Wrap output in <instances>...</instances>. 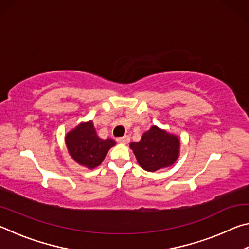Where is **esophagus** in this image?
<instances>
[{
  "instance_id": "1",
  "label": "esophagus",
  "mask_w": 249,
  "mask_h": 249,
  "mask_svg": "<svg viewBox=\"0 0 249 249\" xmlns=\"http://www.w3.org/2000/svg\"><path fill=\"white\" fill-rule=\"evenodd\" d=\"M129 141H130V137L127 136V135H125L123 137L117 138V142H120V144H128Z\"/></svg>"
}]
</instances>
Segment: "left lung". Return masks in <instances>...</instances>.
Returning a JSON list of instances; mask_svg holds the SVG:
<instances>
[{
  "instance_id": "8db88e82",
  "label": "left lung",
  "mask_w": 249,
  "mask_h": 249,
  "mask_svg": "<svg viewBox=\"0 0 249 249\" xmlns=\"http://www.w3.org/2000/svg\"><path fill=\"white\" fill-rule=\"evenodd\" d=\"M129 146L142 169L154 172L174 165L179 156L180 141L176 135L151 126L140 142H130Z\"/></svg>"
}]
</instances>
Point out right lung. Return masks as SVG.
<instances>
[{
	"instance_id": "right-lung-1",
	"label": "right lung",
	"mask_w": 249,
	"mask_h": 249,
	"mask_svg": "<svg viewBox=\"0 0 249 249\" xmlns=\"http://www.w3.org/2000/svg\"><path fill=\"white\" fill-rule=\"evenodd\" d=\"M66 145L71 157L79 165L89 169L101 165L115 142L111 138L102 140L96 135L93 122L79 124L66 135Z\"/></svg>"
}]
</instances>
